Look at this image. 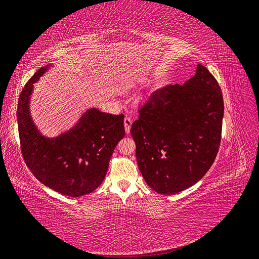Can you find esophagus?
<instances>
[{"mask_svg": "<svg viewBox=\"0 0 259 259\" xmlns=\"http://www.w3.org/2000/svg\"><path fill=\"white\" fill-rule=\"evenodd\" d=\"M131 124H132V120L130 117L126 116L123 119V126H124V130H126V133L130 132V128H131Z\"/></svg>", "mask_w": 259, "mask_h": 259, "instance_id": "esophagus-1", "label": "esophagus"}]
</instances>
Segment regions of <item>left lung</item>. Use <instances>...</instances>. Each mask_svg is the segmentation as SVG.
Wrapping results in <instances>:
<instances>
[{"label":"left lung","mask_w":259,"mask_h":259,"mask_svg":"<svg viewBox=\"0 0 259 259\" xmlns=\"http://www.w3.org/2000/svg\"><path fill=\"white\" fill-rule=\"evenodd\" d=\"M131 126L139 168L160 194H176L202 179L218 155L224 102L214 76L198 64L184 85L147 98Z\"/></svg>","instance_id":"1"}]
</instances>
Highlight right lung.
I'll use <instances>...</instances> for the list:
<instances>
[{"instance_id": "right-lung-1", "label": "right lung", "mask_w": 259, "mask_h": 259, "mask_svg": "<svg viewBox=\"0 0 259 259\" xmlns=\"http://www.w3.org/2000/svg\"><path fill=\"white\" fill-rule=\"evenodd\" d=\"M48 67H41L24 85L18 101L17 119L21 152L32 174L61 194L79 197L92 193L107 174L109 162L124 137L123 115L86 111L79 122L54 139L41 136L30 115L33 84Z\"/></svg>"}]
</instances>
